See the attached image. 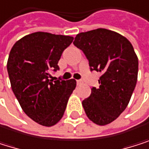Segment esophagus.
<instances>
[{
  "mask_svg": "<svg viewBox=\"0 0 149 149\" xmlns=\"http://www.w3.org/2000/svg\"><path fill=\"white\" fill-rule=\"evenodd\" d=\"M76 83H77V85H81V84H83V81H81V80H77L76 81Z\"/></svg>",
  "mask_w": 149,
  "mask_h": 149,
  "instance_id": "1",
  "label": "esophagus"
}]
</instances>
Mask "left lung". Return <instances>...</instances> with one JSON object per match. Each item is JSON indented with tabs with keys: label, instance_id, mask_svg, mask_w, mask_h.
I'll list each match as a JSON object with an SVG mask.
<instances>
[{
	"label": "left lung",
	"instance_id": "obj_1",
	"mask_svg": "<svg viewBox=\"0 0 149 149\" xmlns=\"http://www.w3.org/2000/svg\"><path fill=\"white\" fill-rule=\"evenodd\" d=\"M74 44L84 51L91 70L101 73L99 88L83 100L88 118L98 125L115 121L127 107L135 89L139 60L131 42L105 28L78 33Z\"/></svg>",
	"mask_w": 149,
	"mask_h": 149
}]
</instances>
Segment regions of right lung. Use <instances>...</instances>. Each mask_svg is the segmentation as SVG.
<instances>
[{
	"label": "right lung",
	"mask_w": 149,
	"mask_h": 149,
	"mask_svg": "<svg viewBox=\"0 0 149 149\" xmlns=\"http://www.w3.org/2000/svg\"><path fill=\"white\" fill-rule=\"evenodd\" d=\"M69 35L35 32L16 42L10 49L7 70L11 89L27 116L50 127L63 117L76 81L49 80L58 69L62 52L73 42Z\"/></svg>",
	"instance_id": "add662e5"
}]
</instances>
